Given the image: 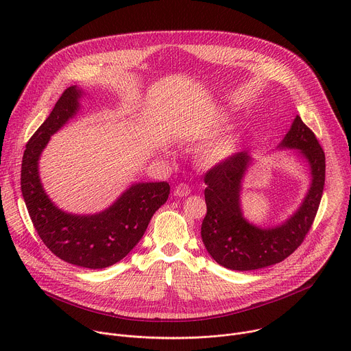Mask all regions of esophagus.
I'll return each instance as SVG.
<instances>
[{"mask_svg":"<svg viewBox=\"0 0 351 351\" xmlns=\"http://www.w3.org/2000/svg\"><path fill=\"white\" fill-rule=\"evenodd\" d=\"M189 194H190V187L186 183H179L173 190L175 197H186Z\"/></svg>","mask_w":351,"mask_h":351,"instance_id":"esophagus-1","label":"esophagus"}]
</instances>
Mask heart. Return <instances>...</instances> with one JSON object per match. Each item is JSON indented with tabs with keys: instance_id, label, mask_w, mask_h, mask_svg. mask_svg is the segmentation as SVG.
<instances>
[{
	"instance_id": "obj_1",
	"label": "heart",
	"mask_w": 351,
	"mask_h": 351,
	"mask_svg": "<svg viewBox=\"0 0 351 351\" xmlns=\"http://www.w3.org/2000/svg\"><path fill=\"white\" fill-rule=\"evenodd\" d=\"M228 121L229 119L225 115H219L214 121V128L221 129L228 123ZM240 144L241 140L239 134H229L204 144L198 149V157L204 164L217 167L230 160L239 152Z\"/></svg>"
}]
</instances>
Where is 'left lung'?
<instances>
[{
  "mask_svg": "<svg viewBox=\"0 0 351 351\" xmlns=\"http://www.w3.org/2000/svg\"><path fill=\"white\" fill-rule=\"evenodd\" d=\"M275 149H291L310 172L303 202L278 225L261 226L244 217L241 193L248 169L257 162L253 156L234 154L206 175L207 215L202 239L208 254L228 269L253 271L283 261L303 243L317 215L325 184V154L315 134L295 115Z\"/></svg>",
  "mask_w": 351,
  "mask_h": 351,
  "instance_id": "left-lung-1",
  "label": "left lung"
}]
</instances>
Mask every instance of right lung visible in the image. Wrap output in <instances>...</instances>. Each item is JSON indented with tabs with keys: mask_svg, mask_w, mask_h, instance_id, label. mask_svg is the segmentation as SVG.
Returning a JSON list of instances; mask_svg holds the SVG:
<instances>
[{
	"mask_svg": "<svg viewBox=\"0 0 351 351\" xmlns=\"http://www.w3.org/2000/svg\"><path fill=\"white\" fill-rule=\"evenodd\" d=\"M86 95L79 86L66 88L32 136L23 154L21 187L30 219L44 244L65 263L103 269L132 252L156 211L165 204L171 187L168 182H134L110 207L94 214L64 211L49 198L40 178L41 154L49 138L76 118Z\"/></svg>",
	"mask_w": 351,
	"mask_h": 351,
	"instance_id": "add662e5",
	"label": "right lung"
}]
</instances>
